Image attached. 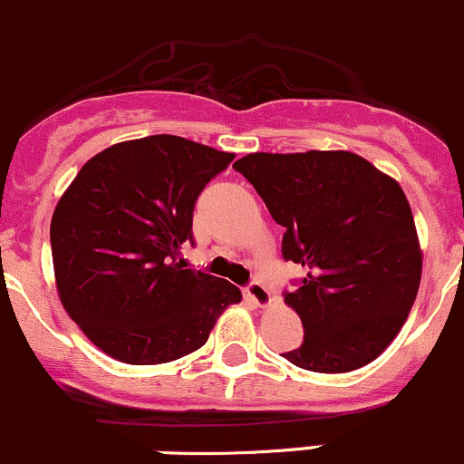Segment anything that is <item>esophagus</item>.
Masks as SVG:
<instances>
[{
  "label": "esophagus",
  "mask_w": 464,
  "mask_h": 464,
  "mask_svg": "<svg viewBox=\"0 0 464 464\" xmlns=\"http://www.w3.org/2000/svg\"><path fill=\"white\" fill-rule=\"evenodd\" d=\"M244 295H246L248 299H251L253 304L259 308H266L271 306V293H268V288L264 286L262 282H257V279H253V282H248V286L244 288Z\"/></svg>",
  "instance_id": "1"
}]
</instances>
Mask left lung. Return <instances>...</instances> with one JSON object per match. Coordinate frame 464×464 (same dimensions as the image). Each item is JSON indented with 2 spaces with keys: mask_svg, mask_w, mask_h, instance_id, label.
Instances as JSON below:
<instances>
[{
  "mask_svg": "<svg viewBox=\"0 0 464 464\" xmlns=\"http://www.w3.org/2000/svg\"><path fill=\"white\" fill-rule=\"evenodd\" d=\"M233 169L286 228L284 259L304 268L284 293L304 341L284 359L324 374L368 365L399 334L420 284L419 236L399 182L350 151H259Z\"/></svg>",
  "mask_w": 464,
  "mask_h": 464,
  "instance_id": "left-lung-1",
  "label": "left lung"
}]
</instances>
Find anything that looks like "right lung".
<instances>
[{"mask_svg":"<svg viewBox=\"0 0 464 464\" xmlns=\"http://www.w3.org/2000/svg\"><path fill=\"white\" fill-rule=\"evenodd\" d=\"M233 154L156 134L90 158L50 224L65 313L96 348L131 365L176 361L207 343L240 288L182 268L193 208Z\"/></svg>","mask_w":464,"mask_h":464,"instance_id":"obj_1","label":"right lung"}]
</instances>
